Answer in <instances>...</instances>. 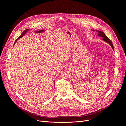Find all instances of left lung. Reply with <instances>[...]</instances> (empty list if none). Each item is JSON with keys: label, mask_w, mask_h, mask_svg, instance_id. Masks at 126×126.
Listing matches in <instances>:
<instances>
[{"label": "left lung", "mask_w": 126, "mask_h": 126, "mask_svg": "<svg viewBox=\"0 0 126 126\" xmlns=\"http://www.w3.org/2000/svg\"><path fill=\"white\" fill-rule=\"evenodd\" d=\"M96 32H98V36H99V37H102V40H104L105 41H106L107 43L109 44L110 46H111V47H112V48L114 50V48H113V44L112 43V42L111 41V40H110L106 36L105 34L104 33V32H102L101 31H99V30H96Z\"/></svg>", "instance_id": "1"}]
</instances>
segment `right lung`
<instances>
[{
    "label": "right lung",
    "instance_id": "1",
    "mask_svg": "<svg viewBox=\"0 0 126 126\" xmlns=\"http://www.w3.org/2000/svg\"><path fill=\"white\" fill-rule=\"evenodd\" d=\"M28 30H29V29H26L25 30H24V31L23 32H22V33H21V35L19 36V37L16 40V41H15V43H14V45H15V44H16V42H17V40H18L19 39H20V38H21L22 37H23L25 35V34L27 33V32L28 31ZM44 32V30H39V31H37V32H37V33H40V32Z\"/></svg>",
    "mask_w": 126,
    "mask_h": 126
}]
</instances>
